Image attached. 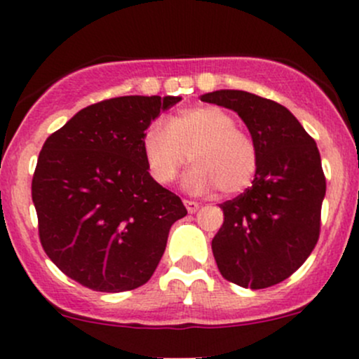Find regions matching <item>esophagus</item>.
Returning <instances> with one entry per match:
<instances>
[{
	"label": "esophagus",
	"mask_w": 359,
	"mask_h": 359,
	"mask_svg": "<svg viewBox=\"0 0 359 359\" xmlns=\"http://www.w3.org/2000/svg\"><path fill=\"white\" fill-rule=\"evenodd\" d=\"M184 204H185V208H187V211L191 212V214H194V212L197 211V209H199V203H196V201L184 199Z\"/></svg>",
	"instance_id": "34e87169"
}]
</instances>
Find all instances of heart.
Here are the masks:
<instances>
[{
  "label": "heart",
  "instance_id": "1",
  "mask_svg": "<svg viewBox=\"0 0 359 359\" xmlns=\"http://www.w3.org/2000/svg\"><path fill=\"white\" fill-rule=\"evenodd\" d=\"M143 155L155 182H174L191 160L196 167L185 175V187L196 192L212 189L226 196L245 191L258 167L253 138L236 128L229 113L217 106L185 108L168 119L155 123L143 137Z\"/></svg>",
  "mask_w": 359,
  "mask_h": 359
}]
</instances>
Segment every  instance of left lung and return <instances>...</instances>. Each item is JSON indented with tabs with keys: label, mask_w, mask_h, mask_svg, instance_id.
Instances as JSON below:
<instances>
[{
	"label": "left lung",
	"mask_w": 359,
	"mask_h": 359,
	"mask_svg": "<svg viewBox=\"0 0 359 359\" xmlns=\"http://www.w3.org/2000/svg\"><path fill=\"white\" fill-rule=\"evenodd\" d=\"M201 101L238 113L258 150L251 187L219 205L224 222L212 240L217 269L253 290L283 282L319 240L325 177L314 138L285 106L246 90H214Z\"/></svg>",
	"instance_id": "8db88e82"
}]
</instances>
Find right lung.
I'll list each match as a JSON object with an SVG mask.
<instances>
[{
    "label": "right lung",
    "instance_id": "1",
    "mask_svg": "<svg viewBox=\"0 0 359 359\" xmlns=\"http://www.w3.org/2000/svg\"><path fill=\"white\" fill-rule=\"evenodd\" d=\"M179 96H121L88 108L45 140L32 180L48 258L81 285L125 292L150 280L168 231L187 214L148 172L143 137Z\"/></svg>",
    "mask_w": 359,
    "mask_h": 359
}]
</instances>
